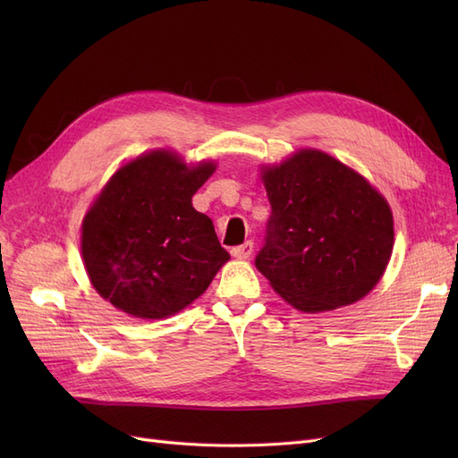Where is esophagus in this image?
<instances>
[{"label": "esophagus", "mask_w": 458, "mask_h": 458, "mask_svg": "<svg viewBox=\"0 0 458 458\" xmlns=\"http://www.w3.org/2000/svg\"><path fill=\"white\" fill-rule=\"evenodd\" d=\"M252 252H254V242H252V241H246L244 244H241V246H234L233 250H231V254H233L234 258H239V259L250 258V256H252Z\"/></svg>", "instance_id": "obj_1"}]
</instances>
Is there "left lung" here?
Here are the masks:
<instances>
[{
	"mask_svg": "<svg viewBox=\"0 0 458 458\" xmlns=\"http://www.w3.org/2000/svg\"><path fill=\"white\" fill-rule=\"evenodd\" d=\"M271 204L256 267L288 303L318 313L361 300L394 248L390 206L365 177L321 150L263 170Z\"/></svg>",
	"mask_w": 458,
	"mask_h": 458,
	"instance_id": "8db88e82",
	"label": "left lung"
}]
</instances>
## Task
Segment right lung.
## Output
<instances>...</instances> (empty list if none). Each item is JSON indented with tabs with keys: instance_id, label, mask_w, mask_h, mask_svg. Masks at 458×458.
<instances>
[{
	"instance_id": "right-lung-1",
	"label": "right lung",
	"mask_w": 458,
	"mask_h": 458,
	"mask_svg": "<svg viewBox=\"0 0 458 458\" xmlns=\"http://www.w3.org/2000/svg\"><path fill=\"white\" fill-rule=\"evenodd\" d=\"M216 170L187 168L168 150L135 158L110 179L81 225L89 279L114 308L164 318L187 308L229 259L192 195Z\"/></svg>"
}]
</instances>
